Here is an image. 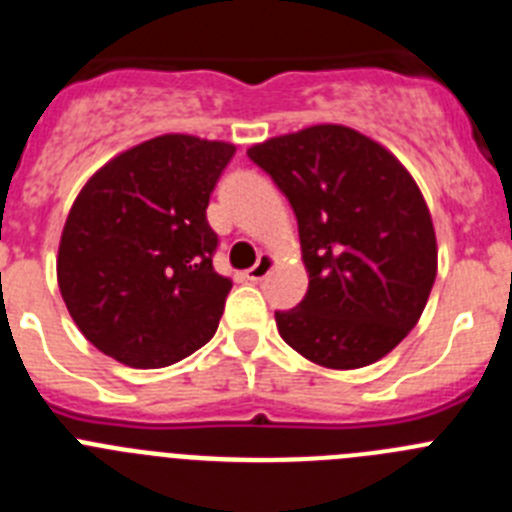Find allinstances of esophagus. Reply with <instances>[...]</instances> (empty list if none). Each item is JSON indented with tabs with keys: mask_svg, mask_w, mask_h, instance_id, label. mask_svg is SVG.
I'll use <instances>...</instances> for the list:
<instances>
[{
	"mask_svg": "<svg viewBox=\"0 0 512 512\" xmlns=\"http://www.w3.org/2000/svg\"><path fill=\"white\" fill-rule=\"evenodd\" d=\"M274 264H277V259H274L271 253H261L259 261H256V264L246 271V277L251 279V282H261V279L269 277L271 269H274Z\"/></svg>",
	"mask_w": 512,
	"mask_h": 512,
	"instance_id": "obj_1",
	"label": "esophagus"
}]
</instances>
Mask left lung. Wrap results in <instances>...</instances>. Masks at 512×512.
Returning <instances> with one entry per match:
<instances>
[{
  "label": "left lung",
  "instance_id": "left-lung-1",
  "mask_svg": "<svg viewBox=\"0 0 512 512\" xmlns=\"http://www.w3.org/2000/svg\"><path fill=\"white\" fill-rule=\"evenodd\" d=\"M297 215L305 300L279 336L312 364L361 369L387 356L425 310L436 230L410 171L346 125H312L248 148Z\"/></svg>",
  "mask_w": 512,
  "mask_h": 512
}]
</instances>
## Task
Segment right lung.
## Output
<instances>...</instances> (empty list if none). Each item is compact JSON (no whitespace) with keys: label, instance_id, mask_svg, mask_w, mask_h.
<instances>
[{"label":"right lung","instance_id":"add662e5","mask_svg":"<svg viewBox=\"0 0 512 512\" xmlns=\"http://www.w3.org/2000/svg\"><path fill=\"white\" fill-rule=\"evenodd\" d=\"M233 143L169 133L84 184L58 246V289L89 343L133 369L187 359L215 336L228 277L207 205Z\"/></svg>","mask_w":512,"mask_h":512}]
</instances>
